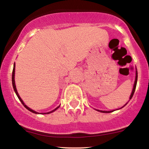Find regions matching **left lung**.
<instances>
[{"label":"left lung","mask_w":149,"mask_h":149,"mask_svg":"<svg viewBox=\"0 0 149 149\" xmlns=\"http://www.w3.org/2000/svg\"><path fill=\"white\" fill-rule=\"evenodd\" d=\"M136 83H137V70H136V76H135V80H134V86H133V89H132V93L130 95V100H131L132 97L133 95H134V91H135V89H136ZM127 104V102L126 103L125 105L123 106V107H121L120 109H122V108H123L126 105V104ZM95 110L97 111H100V112H102V113H111V112H113L114 111H102V110H98V109H95Z\"/></svg>","instance_id":"8db88e82"}]
</instances>
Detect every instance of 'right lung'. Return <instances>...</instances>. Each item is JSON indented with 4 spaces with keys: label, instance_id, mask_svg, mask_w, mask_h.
Masks as SVG:
<instances>
[{
    "label": "right lung",
    "instance_id": "right-lung-1",
    "mask_svg": "<svg viewBox=\"0 0 149 149\" xmlns=\"http://www.w3.org/2000/svg\"><path fill=\"white\" fill-rule=\"evenodd\" d=\"M15 63L14 64V67H13V75H12V83H13V89H14V90H15V93H16V95H17V97H18V99L19 100V101L20 102H22V104H23L24 105V107L26 109H28L29 111H31V112H32V113H36V114H49V113H52V112H54V111H56L57 110V109H58V108H59V107H60V105L59 106V107H57V108H56V109H54V110H52V111H49V112H47V113H38V112H36V111H33V110H32L31 109H30L29 107H27L26 105V104L24 103V102H23V100H22L21 99V97H19V94H18V92H17V88H16V85H15Z\"/></svg>",
    "mask_w": 149,
    "mask_h": 149
}]
</instances>
